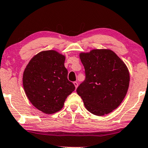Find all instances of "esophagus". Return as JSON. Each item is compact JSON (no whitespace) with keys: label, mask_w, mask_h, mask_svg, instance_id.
Instances as JSON below:
<instances>
[{"label":"esophagus","mask_w":148,"mask_h":148,"mask_svg":"<svg viewBox=\"0 0 148 148\" xmlns=\"http://www.w3.org/2000/svg\"><path fill=\"white\" fill-rule=\"evenodd\" d=\"M73 84H74V86H75V88H77V86H78V84H77V82H74Z\"/></svg>","instance_id":"34e87169"}]
</instances>
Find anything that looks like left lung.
I'll use <instances>...</instances> for the list:
<instances>
[{"label": "left lung", "mask_w": 148, "mask_h": 148, "mask_svg": "<svg viewBox=\"0 0 148 148\" xmlns=\"http://www.w3.org/2000/svg\"><path fill=\"white\" fill-rule=\"evenodd\" d=\"M79 58L86 79L77 88L86 108L97 116H103L117 108L126 95L130 73L123 61L108 49L82 52Z\"/></svg>", "instance_id": "8db88e82"}]
</instances>
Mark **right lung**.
<instances>
[{
  "label": "right lung",
  "mask_w": 148,
  "mask_h": 148,
  "mask_svg": "<svg viewBox=\"0 0 148 148\" xmlns=\"http://www.w3.org/2000/svg\"><path fill=\"white\" fill-rule=\"evenodd\" d=\"M64 61L65 56L56 51H43L31 59L23 72V84L27 98L45 114L61 110L75 88L67 78Z\"/></svg>",
  "instance_id": "right-lung-1"
}]
</instances>
